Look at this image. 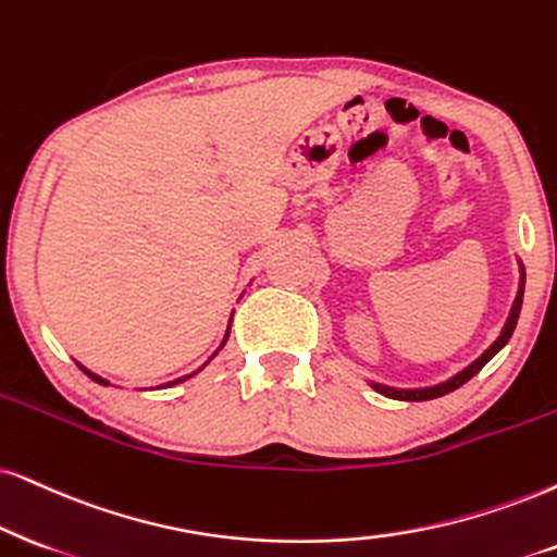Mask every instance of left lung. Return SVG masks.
I'll return each mask as SVG.
<instances>
[{
  "label": "left lung",
  "mask_w": 557,
  "mask_h": 557,
  "mask_svg": "<svg viewBox=\"0 0 557 557\" xmlns=\"http://www.w3.org/2000/svg\"><path fill=\"white\" fill-rule=\"evenodd\" d=\"M522 295H524V270H522V280H519V293H517V300H513L511 306V313H509V321H506V326L502 331V336L491 344L488 349L483 351L481 357L473 364H468L466 370L457 372L455 377H449L447 383H440V385H432V388H417V391H398V388H388V385H377L372 383V388H375L377 393H383V396L388 398H396V400H432V398H440V396H447V393H453L460 388V385H466L470 377L478 375V372L483 370V364L491 360V357L496 355L498 349H504V344L511 339L513 329H517V321H519V311H522Z\"/></svg>",
  "instance_id": "1"
}]
</instances>
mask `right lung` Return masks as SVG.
<instances>
[{
    "instance_id": "obj_1",
    "label": "right lung",
    "mask_w": 557,
    "mask_h": 557,
    "mask_svg": "<svg viewBox=\"0 0 557 557\" xmlns=\"http://www.w3.org/2000/svg\"><path fill=\"white\" fill-rule=\"evenodd\" d=\"M228 331H231V326H228ZM228 331H226V339H228ZM226 339H223V344H226ZM223 344H221V347H218V349H223ZM215 357V355H213ZM79 368H82V364H79ZM202 370V368H200ZM82 372H84V375H89L91 380H95V383H100V385H108V380H104V377H100V375H95V372H89L87 368H82ZM197 372V370H195ZM195 372H193V375H195ZM193 375H185V377H177V380H172V383H166V385H177V383H182V380H187V377H193ZM161 388H164V385H161Z\"/></svg>"
}]
</instances>
